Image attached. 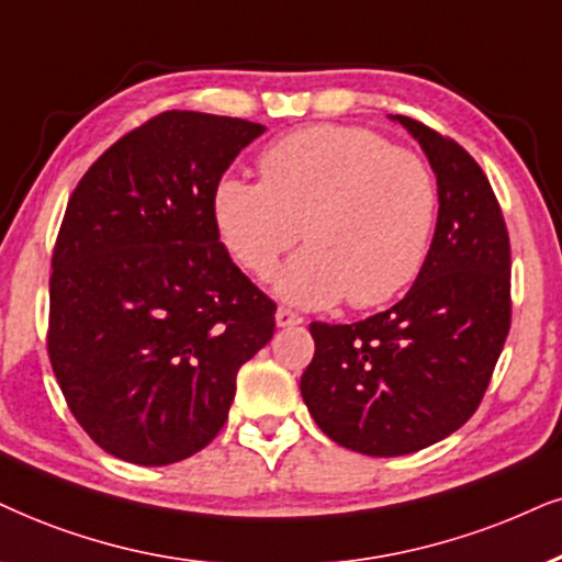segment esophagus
Instances as JSON below:
<instances>
[{
	"label": "esophagus",
	"instance_id": "esophagus-1",
	"mask_svg": "<svg viewBox=\"0 0 562 562\" xmlns=\"http://www.w3.org/2000/svg\"><path fill=\"white\" fill-rule=\"evenodd\" d=\"M274 322H277V326H282V329H285V326H295V324H301V322H303V316H301V314H295V311H290V308H277Z\"/></svg>",
	"mask_w": 562,
	"mask_h": 562
}]
</instances>
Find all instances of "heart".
I'll use <instances>...</instances> for the list:
<instances>
[{"label": "heart", "mask_w": 562, "mask_h": 562, "mask_svg": "<svg viewBox=\"0 0 562 562\" xmlns=\"http://www.w3.org/2000/svg\"><path fill=\"white\" fill-rule=\"evenodd\" d=\"M261 181L225 176L212 194L220 238L246 272L267 280L297 236L308 246L277 274L295 305L371 308L420 272L438 189L420 155L363 126L316 124L272 142Z\"/></svg>", "instance_id": "obj_1"}]
</instances>
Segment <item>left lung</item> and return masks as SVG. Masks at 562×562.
Segmentation results:
<instances>
[{"label": "left lung", "mask_w": 562, "mask_h": 562, "mask_svg": "<svg viewBox=\"0 0 562 562\" xmlns=\"http://www.w3.org/2000/svg\"><path fill=\"white\" fill-rule=\"evenodd\" d=\"M438 181V223L415 285L355 324H311L301 375L311 417L334 443L402 457L459 430L480 407L510 329V244L485 170L459 142L396 116Z\"/></svg>", "instance_id": "obj_1"}]
</instances>
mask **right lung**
Masks as SVG:
<instances>
[{"label": "right lung", "instance_id": "right-lung-1", "mask_svg": "<svg viewBox=\"0 0 562 562\" xmlns=\"http://www.w3.org/2000/svg\"><path fill=\"white\" fill-rule=\"evenodd\" d=\"M265 126L162 111L113 142L69 196L52 257L48 360L111 457L166 467L217 436L238 368L274 334L272 297L233 265L217 181Z\"/></svg>", "mask_w": 562, "mask_h": 562}]
</instances>
